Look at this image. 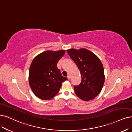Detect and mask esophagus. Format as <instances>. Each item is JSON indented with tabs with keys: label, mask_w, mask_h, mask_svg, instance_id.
Listing matches in <instances>:
<instances>
[{
	"label": "esophagus",
	"mask_w": 132,
	"mask_h": 132,
	"mask_svg": "<svg viewBox=\"0 0 132 132\" xmlns=\"http://www.w3.org/2000/svg\"><path fill=\"white\" fill-rule=\"evenodd\" d=\"M67 77V78L69 79H70V78H71V76L70 75H68V76Z\"/></svg>",
	"instance_id": "obj_1"
}]
</instances>
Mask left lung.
I'll return each instance as SVG.
<instances>
[{"label": "left lung", "instance_id": "8db88e82", "mask_svg": "<svg viewBox=\"0 0 132 132\" xmlns=\"http://www.w3.org/2000/svg\"><path fill=\"white\" fill-rule=\"evenodd\" d=\"M67 51L78 67L81 76V83L74 87L75 94L84 101L94 99L101 92L104 83V69L101 60L85 48H72Z\"/></svg>", "mask_w": 132, "mask_h": 132}]
</instances>
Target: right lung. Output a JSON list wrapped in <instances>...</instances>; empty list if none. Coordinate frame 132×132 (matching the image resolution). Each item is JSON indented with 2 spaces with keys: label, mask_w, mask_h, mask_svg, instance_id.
I'll use <instances>...</instances> for the list:
<instances>
[{
  "label": "right lung",
  "mask_w": 132,
  "mask_h": 132,
  "mask_svg": "<svg viewBox=\"0 0 132 132\" xmlns=\"http://www.w3.org/2000/svg\"><path fill=\"white\" fill-rule=\"evenodd\" d=\"M65 50L47 51L36 56L30 65L29 82L34 94L42 100H50L59 91L62 82L67 80L62 76L57 63Z\"/></svg>",
  "instance_id": "obj_1"
}]
</instances>
